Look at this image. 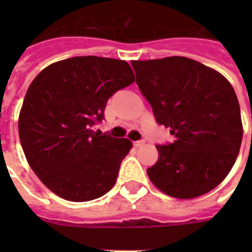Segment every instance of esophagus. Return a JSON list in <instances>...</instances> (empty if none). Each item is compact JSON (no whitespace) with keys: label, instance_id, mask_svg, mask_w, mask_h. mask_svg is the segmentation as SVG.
<instances>
[{"label":"esophagus","instance_id":"34e87169","mask_svg":"<svg viewBox=\"0 0 252 252\" xmlns=\"http://www.w3.org/2000/svg\"><path fill=\"white\" fill-rule=\"evenodd\" d=\"M133 145L136 146V148H140V146L145 145V141H134Z\"/></svg>","mask_w":252,"mask_h":252}]
</instances>
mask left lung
Here are the masks:
<instances>
[{"label": "left lung", "mask_w": 252, "mask_h": 252, "mask_svg": "<svg viewBox=\"0 0 252 252\" xmlns=\"http://www.w3.org/2000/svg\"><path fill=\"white\" fill-rule=\"evenodd\" d=\"M130 64L157 123L175 137L170 145H157V163L146 170L152 183L176 199L212 191L230 172L242 142L241 110L230 82L187 57Z\"/></svg>", "instance_id": "obj_1"}]
</instances>
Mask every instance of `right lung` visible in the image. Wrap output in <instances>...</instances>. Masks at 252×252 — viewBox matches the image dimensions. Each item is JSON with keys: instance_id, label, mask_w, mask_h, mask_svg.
Returning a JSON list of instances; mask_svg holds the SVG:
<instances>
[{"instance_id": "add662e5", "label": "right lung", "mask_w": 252, "mask_h": 252, "mask_svg": "<svg viewBox=\"0 0 252 252\" xmlns=\"http://www.w3.org/2000/svg\"><path fill=\"white\" fill-rule=\"evenodd\" d=\"M134 82L124 60L72 57L41 70L26 93L18 120L22 149L37 178L69 201H90L114 187L128 138L94 132L111 95Z\"/></svg>"}]
</instances>
